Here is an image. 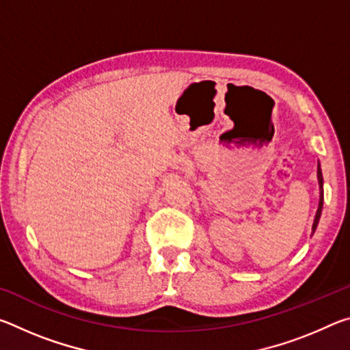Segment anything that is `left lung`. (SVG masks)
<instances>
[{
    "label": "left lung",
    "instance_id": "1",
    "mask_svg": "<svg viewBox=\"0 0 350 350\" xmlns=\"http://www.w3.org/2000/svg\"><path fill=\"white\" fill-rule=\"evenodd\" d=\"M318 183H319V204H318V210H317V215H315V221H313L312 225V230L315 232L317 227H318V222H319V217H321V211H323V173H321V168H319V163H318Z\"/></svg>",
    "mask_w": 350,
    "mask_h": 350
}]
</instances>
